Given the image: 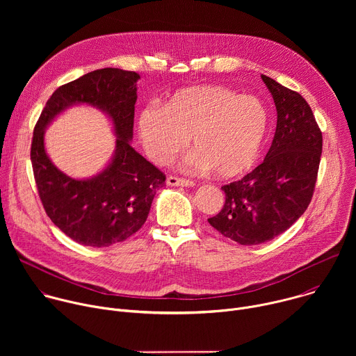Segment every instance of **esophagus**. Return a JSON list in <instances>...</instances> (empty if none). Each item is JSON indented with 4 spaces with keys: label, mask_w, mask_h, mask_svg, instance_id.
<instances>
[{
    "label": "esophagus",
    "mask_w": 356,
    "mask_h": 356,
    "mask_svg": "<svg viewBox=\"0 0 356 356\" xmlns=\"http://www.w3.org/2000/svg\"><path fill=\"white\" fill-rule=\"evenodd\" d=\"M166 181H168L169 186H180V187H191V186H194L193 180H187V179H183V177H176V176H169Z\"/></svg>",
    "instance_id": "obj_1"
}]
</instances>
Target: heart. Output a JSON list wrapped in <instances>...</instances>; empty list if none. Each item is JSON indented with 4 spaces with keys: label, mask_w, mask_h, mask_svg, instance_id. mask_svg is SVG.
Returning a JSON list of instances; mask_svg holds the SVG:
<instances>
[{
    "label": "heart",
    "mask_w": 356,
    "mask_h": 356,
    "mask_svg": "<svg viewBox=\"0 0 356 356\" xmlns=\"http://www.w3.org/2000/svg\"><path fill=\"white\" fill-rule=\"evenodd\" d=\"M270 128V113L255 95H242L225 86L206 84L177 90L163 104L145 107L138 132L146 154L169 162L191 136L195 147L183 166L231 179L249 172L262 155Z\"/></svg>",
    "instance_id": "b5f03b06"
}]
</instances>
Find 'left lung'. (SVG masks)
Instances as JSON below:
<instances>
[{
	"mask_svg": "<svg viewBox=\"0 0 356 356\" xmlns=\"http://www.w3.org/2000/svg\"><path fill=\"white\" fill-rule=\"evenodd\" d=\"M262 80L277 111L270 149L258 168L221 187L225 204L209 218L241 245L270 241L302 216L313 198L323 152V134L307 101L265 74Z\"/></svg>",
	"mask_w": 356,
	"mask_h": 356,
	"instance_id": "left-lung-1",
	"label": "left lung"
}]
</instances>
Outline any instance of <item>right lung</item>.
<instances>
[{
	"mask_svg": "<svg viewBox=\"0 0 356 356\" xmlns=\"http://www.w3.org/2000/svg\"><path fill=\"white\" fill-rule=\"evenodd\" d=\"M135 72L106 67L60 86L35 125L31 161L38 194L47 217L84 246H110L134 235L146 221L152 201L166 176L129 145L136 103ZM73 104H88L113 121L118 149L111 165L91 179L77 181L60 172L45 155L42 132Z\"/></svg>",
	"mask_w": 356,
	"mask_h": 356,
	"instance_id": "1",
	"label": "right lung"
}]
</instances>
